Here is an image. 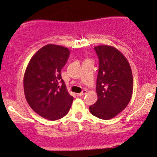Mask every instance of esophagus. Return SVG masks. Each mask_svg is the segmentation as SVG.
I'll return each instance as SVG.
<instances>
[{"mask_svg": "<svg viewBox=\"0 0 157 157\" xmlns=\"http://www.w3.org/2000/svg\"><path fill=\"white\" fill-rule=\"evenodd\" d=\"M86 93H87V90H83V91L81 92V93H77V96H83V95L86 94Z\"/></svg>", "mask_w": 157, "mask_h": 157, "instance_id": "obj_1", "label": "esophagus"}]
</instances>
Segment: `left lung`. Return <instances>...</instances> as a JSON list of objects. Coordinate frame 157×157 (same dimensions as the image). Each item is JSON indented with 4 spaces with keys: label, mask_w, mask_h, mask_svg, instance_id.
<instances>
[{
    "label": "left lung",
    "mask_w": 157,
    "mask_h": 157,
    "mask_svg": "<svg viewBox=\"0 0 157 157\" xmlns=\"http://www.w3.org/2000/svg\"><path fill=\"white\" fill-rule=\"evenodd\" d=\"M99 58L96 80L98 99L90 106L92 115L104 120L116 116L129 103L133 93V76L125 57L115 48H94Z\"/></svg>",
    "instance_id": "left-lung-1"
}]
</instances>
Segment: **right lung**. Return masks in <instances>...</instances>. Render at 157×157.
Here are the masks:
<instances>
[{
  "label": "right lung",
  "mask_w": 157,
  "mask_h": 157,
  "mask_svg": "<svg viewBox=\"0 0 157 157\" xmlns=\"http://www.w3.org/2000/svg\"><path fill=\"white\" fill-rule=\"evenodd\" d=\"M69 55L68 48L48 44L32 57L25 71L23 88L28 104L51 121L65 116L74 100L61 75Z\"/></svg>",
  "instance_id": "right-lung-1"
}]
</instances>
